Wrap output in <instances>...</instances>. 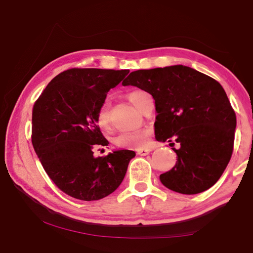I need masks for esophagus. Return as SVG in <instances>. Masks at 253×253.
<instances>
[{"instance_id":"obj_1","label":"esophagus","mask_w":253,"mask_h":253,"mask_svg":"<svg viewBox=\"0 0 253 253\" xmlns=\"http://www.w3.org/2000/svg\"><path fill=\"white\" fill-rule=\"evenodd\" d=\"M150 152H151V149H149V148H138L137 149V153L139 155H148Z\"/></svg>"}]
</instances>
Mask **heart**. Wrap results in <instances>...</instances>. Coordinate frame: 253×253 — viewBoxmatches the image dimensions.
Wrapping results in <instances>:
<instances>
[{
  "label": "heart",
  "instance_id": "1",
  "mask_svg": "<svg viewBox=\"0 0 253 253\" xmlns=\"http://www.w3.org/2000/svg\"><path fill=\"white\" fill-rule=\"evenodd\" d=\"M149 94L142 90H132L127 94V98L137 109L141 110L143 106L144 99ZM96 123L98 126L103 130H107L111 126V115H110V101L104 100L99 106L96 112ZM150 132L148 129H138L132 131H124L115 138V144L118 147H135L142 148L147 146L149 142Z\"/></svg>",
  "mask_w": 253,
  "mask_h": 253
}]
</instances>
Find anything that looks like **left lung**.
I'll return each mask as SVG.
<instances>
[{"label":"left lung","instance_id":"obj_1","mask_svg":"<svg viewBox=\"0 0 253 253\" xmlns=\"http://www.w3.org/2000/svg\"><path fill=\"white\" fill-rule=\"evenodd\" d=\"M123 85L147 91L155 101V139L173 148L176 164L160 175L169 189L196 195L219 179L232 158L236 114L215 79L174 65L132 72Z\"/></svg>","mask_w":253,"mask_h":253}]
</instances>
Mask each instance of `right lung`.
<instances>
[{
	"label": "right lung",
	"mask_w": 253,
	"mask_h": 253,
	"mask_svg": "<svg viewBox=\"0 0 253 253\" xmlns=\"http://www.w3.org/2000/svg\"><path fill=\"white\" fill-rule=\"evenodd\" d=\"M128 69L72 68L53 78L32 110L31 141L53 182L66 195L100 200L115 191L136 153L117 150L95 158L109 144L96 123V112L110 89Z\"/></svg>",
	"instance_id": "add662e5"
}]
</instances>
